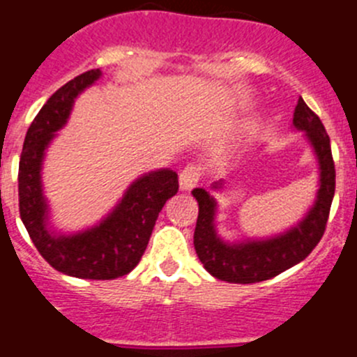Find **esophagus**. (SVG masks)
Wrapping results in <instances>:
<instances>
[{"mask_svg":"<svg viewBox=\"0 0 357 357\" xmlns=\"http://www.w3.org/2000/svg\"><path fill=\"white\" fill-rule=\"evenodd\" d=\"M200 179V167L195 164H188L179 174V186L181 190H192Z\"/></svg>","mask_w":357,"mask_h":357,"instance_id":"esophagus-1","label":"esophagus"}]
</instances>
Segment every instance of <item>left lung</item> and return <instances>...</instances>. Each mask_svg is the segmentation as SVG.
Listing matches in <instances>:
<instances>
[{"label": "left lung", "instance_id": "8db88e82", "mask_svg": "<svg viewBox=\"0 0 357 357\" xmlns=\"http://www.w3.org/2000/svg\"><path fill=\"white\" fill-rule=\"evenodd\" d=\"M293 123L296 129L307 132L321 169V186L316 204L295 228L266 241L227 244L214 230V199L202 188H195L192 192L199 202L193 245L204 268L216 279L235 284H251L275 278L305 259L324 235L335 195V162L330 136L319 116L305 105L302 98L295 108ZM214 186L218 188V185Z\"/></svg>", "mask_w": 357, "mask_h": 357}]
</instances>
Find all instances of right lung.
I'll use <instances>...</instances> for the list:
<instances>
[{
	"mask_svg": "<svg viewBox=\"0 0 357 357\" xmlns=\"http://www.w3.org/2000/svg\"><path fill=\"white\" fill-rule=\"evenodd\" d=\"M101 76L91 69L62 85L34 116L19 162L20 220L40 255L66 275L109 281L129 274L146 251L164 204L178 193V174L171 169L137 179L122 202L98 227L76 235H55L47 228V204L41 193V160L54 132L68 120L76 96Z\"/></svg>",
	"mask_w": 357,
	"mask_h": 357,
	"instance_id": "add662e5",
	"label": "right lung"
}]
</instances>
